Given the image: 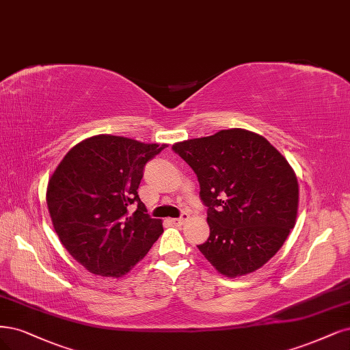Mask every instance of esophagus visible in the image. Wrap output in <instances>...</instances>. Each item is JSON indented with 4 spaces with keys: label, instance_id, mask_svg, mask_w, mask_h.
Here are the masks:
<instances>
[{
    "label": "esophagus",
    "instance_id": "1",
    "mask_svg": "<svg viewBox=\"0 0 350 350\" xmlns=\"http://www.w3.org/2000/svg\"><path fill=\"white\" fill-rule=\"evenodd\" d=\"M188 219H189V214L188 213H183V215L178 217V219H171V223L175 224V226H183Z\"/></svg>",
    "mask_w": 350,
    "mask_h": 350
}]
</instances>
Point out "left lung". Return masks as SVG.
I'll use <instances>...</instances> for the list:
<instances>
[{"instance_id": "obj_1", "label": "left lung", "mask_w": 350, "mask_h": 350, "mask_svg": "<svg viewBox=\"0 0 350 350\" xmlns=\"http://www.w3.org/2000/svg\"><path fill=\"white\" fill-rule=\"evenodd\" d=\"M198 176L210 237L198 245L215 271L237 278L263 267L295 226L299 188L291 165L245 129L175 143Z\"/></svg>"}]
</instances>
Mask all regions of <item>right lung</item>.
<instances>
[{
    "label": "right lung",
    "instance_id": "obj_1",
    "mask_svg": "<svg viewBox=\"0 0 350 350\" xmlns=\"http://www.w3.org/2000/svg\"><path fill=\"white\" fill-rule=\"evenodd\" d=\"M166 146L97 135L75 144L56 166L46 191L52 224L69 255L91 273L122 278L162 234V220L146 214L137 188L144 165Z\"/></svg>",
    "mask_w": 350,
    "mask_h": 350
}]
</instances>
